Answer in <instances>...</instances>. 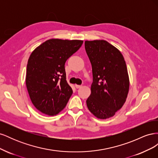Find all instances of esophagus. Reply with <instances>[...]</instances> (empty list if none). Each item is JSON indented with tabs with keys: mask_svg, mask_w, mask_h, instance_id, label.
Listing matches in <instances>:
<instances>
[{
	"mask_svg": "<svg viewBox=\"0 0 158 158\" xmlns=\"http://www.w3.org/2000/svg\"><path fill=\"white\" fill-rule=\"evenodd\" d=\"M75 87L76 88H82V85H77V84H76L75 85Z\"/></svg>",
	"mask_w": 158,
	"mask_h": 158,
	"instance_id": "1",
	"label": "esophagus"
}]
</instances>
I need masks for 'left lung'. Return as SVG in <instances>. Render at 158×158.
<instances>
[{
    "instance_id": "obj_1",
    "label": "left lung",
    "mask_w": 158,
    "mask_h": 158,
    "mask_svg": "<svg viewBox=\"0 0 158 158\" xmlns=\"http://www.w3.org/2000/svg\"><path fill=\"white\" fill-rule=\"evenodd\" d=\"M85 49L93 74L87 107L98 118H110L122 108L128 95L130 82L125 59L105 40L85 41Z\"/></svg>"
}]
</instances>
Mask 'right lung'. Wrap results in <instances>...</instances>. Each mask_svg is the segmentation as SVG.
I'll return each instance as SVG.
<instances>
[{"label": "right lung", "mask_w": 158, "mask_h": 158, "mask_svg": "<svg viewBox=\"0 0 158 158\" xmlns=\"http://www.w3.org/2000/svg\"><path fill=\"white\" fill-rule=\"evenodd\" d=\"M82 40L51 39L33 51L27 61L26 84L35 107L49 116L59 113L73 89L66 80L64 64Z\"/></svg>", "instance_id": "add662e5"}]
</instances>
